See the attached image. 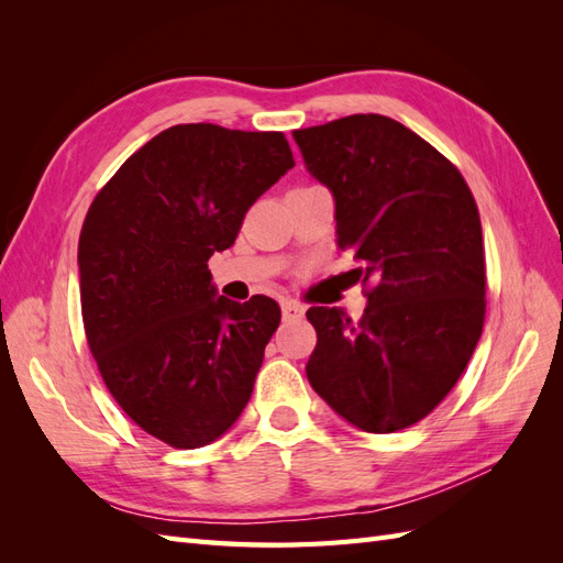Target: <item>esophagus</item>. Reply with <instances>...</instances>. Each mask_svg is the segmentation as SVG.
I'll return each mask as SVG.
<instances>
[{"mask_svg":"<svg viewBox=\"0 0 563 563\" xmlns=\"http://www.w3.org/2000/svg\"><path fill=\"white\" fill-rule=\"evenodd\" d=\"M282 314L286 321H298L305 314V308L296 300H282Z\"/></svg>","mask_w":563,"mask_h":563,"instance_id":"obj_1","label":"esophagus"}]
</instances>
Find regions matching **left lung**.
<instances>
[{"label":"left lung","mask_w":563,"mask_h":563,"mask_svg":"<svg viewBox=\"0 0 563 563\" xmlns=\"http://www.w3.org/2000/svg\"><path fill=\"white\" fill-rule=\"evenodd\" d=\"M294 141L333 195L338 246L373 286L360 323L340 308L308 310L317 347L305 373L354 428L404 430L449 395L479 343V211L457 168L389 117H343Z\"/></svg>","instance_id":"8db88e82"}]
</instances>
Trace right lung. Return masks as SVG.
Masks as SVG:
<instances>
[{
    "mask_svg": "<svg viewBox=\"0 0 563 563\" xmlns=\"http://www.w3.org/2000/svg\"><path fill=\"white\" fill-rule=\"evenodd\" d=\"M294 166L284 133L178 124L122 164L84 220L91 354L124 413L168 446L211 444L251 399L282 310L218 296L207 263Z\"/></svg>",
    "mask_w": 563,
    "mask_h": 563,
    "instance_id": "right-lung-1",
    "label": "right lung"
}]
</instances>
